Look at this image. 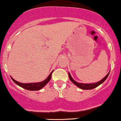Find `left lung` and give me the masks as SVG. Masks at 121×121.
Masks as SVG:
<instances>
[{
    "instance_id": "left-lung-1",
    "label": "left lung",
    "mask_w": 121,
    "mask_h": 121,
    "mask_svg": "<svg viewBox=\"0 0 121 121\" xmlns=\"http://www.w3.org/2000/svg\"><path fill=\"white\" fill-rule=\"evenodd\" d=\"M110 72L108 73H107V75H106L104 78H103V79H102L101 80L99 81V82H96V83H88V84H87V83H78V82H76V81L74 80L72 78L71 74L69 73V72L68 73V75H69V78L70 80H71L74 84L76 85L77 87H79V88H80V89H82V90H92V89L96 88V87H97L98 86H99V85L102 84V83H103V82H104V81L106 80V79H107V77H108V75H109Z\"/></svg>"
}]
</instances>
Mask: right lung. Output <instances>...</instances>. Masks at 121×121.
Returning a JSON list of instances; mask_svg holds the SVG:
<instances>
[{
  "label": "right lung",
  "instance_id": "add662e5",
  "mask_svg": "<svg viewBox=\"0 0 121 121\" xmlns=\"http://www.w3.org/2000/svg\"><path fill=\"white\" fill-rule=\"evenodd\" d=\"M53 72L52 71L51 72V73L49 74V75L48 76V78L46 79H45L43 81H42L41 82H38V83H20V82H17V80H14L13 78H11V79L13 80V82L17 84L18 86H19V87H22L24 89H26V90H29V91H38V90L42 89L43 87H44L46 86L47 83H48V82H49L50 79H51L52 77V73Z\"/></svg>",
  "mask_w": 121,
  "mask_h": 121
}]
</instances>
